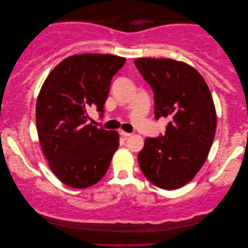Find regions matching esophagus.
<instances>
[{
    "instance_id": "obj_1",
    "label": "esophagus",
    "mask_w": 248,
    "mask_h": 248,
    "mask_svg": "<svg viewBox=\"0 0 248 248\" xmlns=\"http://www.w3.org/2000/svg\"><path fill=\"white\" fill-rule=\"evenodd\" d=\"M120 134L124 138H127V137H130V135H131V133H128V132H125L123 130H120Z\"/></svg>"
}]
</instances>
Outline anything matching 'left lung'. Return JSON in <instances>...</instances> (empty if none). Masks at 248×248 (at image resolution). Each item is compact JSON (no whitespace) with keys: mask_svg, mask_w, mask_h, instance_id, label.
Returning a JSON list of instances; mask_svg holds the SVG:
<instances>
[{"mask_svg":"<svg viewBox=\"0 0 248 248\" xmlns=\"http://www.w3.org/2000/svg\"><path fill=\"white\" fill-rule=\"evenodd\" d=\"M135 66L155 93V117L168 118L165 135L147 138L139 165L152 184L176 189L191 182L213 143L217 113L203 77L171 59H137Z\"/></svg>","mask_w":248,"mask_h":248,"instance_id":"left-lung-1","label":"left lung"}]
</instances>
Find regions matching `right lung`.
<instances>
[{
	"label": "right lung",
	"instance_id": "obj_1",
	"mask_svg": "<svg viewBox=\"0 0 248 248\" xmlns=\"http://www.w3.org/2000/svg\"><path fill=\"white\" fill-rule=\"evenodd\" d=\"M125 57L80 54L66 57L44 81L36 125L44 155L61 182L74 188L97 184L120 145L117 131L88 124V108L103 113L111 78Z\"/></svg>",
	"mask_w": 248,
	"mask_h": 248
}]
</instances>
